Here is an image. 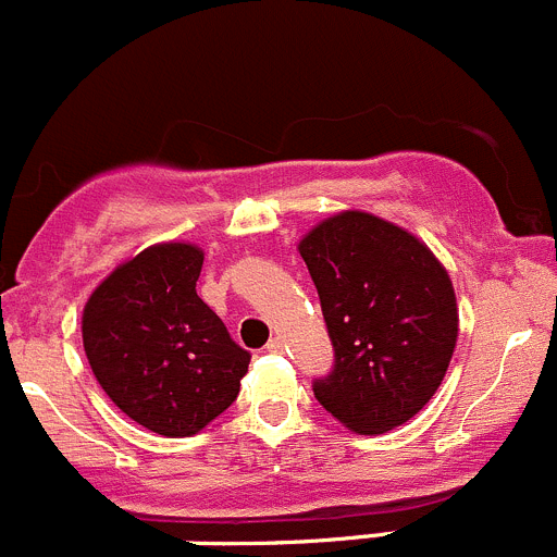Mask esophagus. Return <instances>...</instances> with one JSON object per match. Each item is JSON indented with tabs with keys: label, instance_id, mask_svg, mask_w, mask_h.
Here are the masks:
<instances>
[{
	"label": "esophagus",
	"instance_id": "obj_1",
	"mask_svg": "<svg viewBox=\"0 0 557 557\" xmlns=\"http://www.w3.org/2000/svg\"><path fill=\"white\" fill-rule=\"evenodd\" d=\"M267 351H272V355H280V351H285V337H272V341L267 343Z\"/></svg>",
	"mask_w": 557,
	"mask_h": 557
}]
</instances>
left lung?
Segmentation results:
<instances>
[{"instance_id":"8db88e82","label":"left lung","mask_w":557,"mask_h":557,"mask_svg":"<svg viewBox=\"0 0 557 557\" xmlns=\"http://www.w3.org/2000/svg\"><path fill=\"white\" fill-rule=\"evenodd\" d=\"M299 255L335 346V371L313 384L321 407L357 434L412 420L443 384L459 337L448 269L418 236L368 211L326 216Z\"/></svg>"}]
</instances>
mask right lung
<instances>
[{"mask_svg":"<svg viewBox=\"0 0 557 557\" xmlns=\"http://www.w3.org/2000/svg\"><path fill=\"white\" fill-rule=\"evenodd\" d=\"M202 249L164 242L123 261L82 310V343L101 389L134 423L191 436L238 396L249 351L197 296Z\"/></svg>","mask_w":557,"mask_h":557,"instance_id":"right-lung-1","label":"right lung"}]
</instances>
